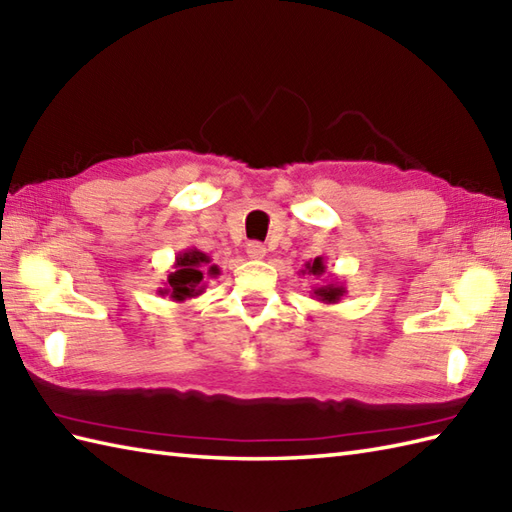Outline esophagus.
Returning <instances> with one entry per match:
<instances>
[{
    "label": "esophagus",
    "instance_id": "34e87169",
    "mask_svg": "<svg viewBox=\"0 0 512 512\" xmlns=\"http://www.w3.org/2000/svg\"><path fill=\"white\" fill-rule=\"evenodd\" d=\"M246 255H248L250 259H264V257H266V246L259 244V242H250V244L246 246Z\"/></svg>",
    "mask_w": 512,
    "mask_h": 512
}]
</instances>
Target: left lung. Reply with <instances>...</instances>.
I'll return each mask as SVG.
<instances>
[{
    "label": "left lung",
    "instance_id": "1",
    "mask_svg": "<svg viewBox=\"0 0 512 512\" xmlns=\"http://www.w3.org/2000/svg\"><path fill=\"white\" fill-rule=\"evenodd\" d=\"M325 270H328V266H325L323 257H314V259H310V262L306 264V268L301 270V275H312V277L321 279V284L314 286L312 292H310L312 299H317L321 303H339L343 299V295H345L343 281L328 275V273H325Z\"/></svg>",
    "mask_w": 512,
    "mask_h": 512
}]
</instances>
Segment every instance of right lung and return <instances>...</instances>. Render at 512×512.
Here are the masks:
<instances>
[{
  "label": "right lung",
  "mask_w": 512,
  "mask_h": 512,
  "mask_svg": "<svg viewBox=\"0 0 512 512\" xmlns=\"http://www.w3.org/2000/svg\"><path fill=\"white\" fill-rule=\"evenodd\" d=\"M217 277L220 268L211 264V257L195 246L176 255L173 270L167 275L165 288H158V295H169L173 301L193 299L204 292V277Z\"/></svg>",
  "instance_id": "right-lung-1"
}]
</instances>
